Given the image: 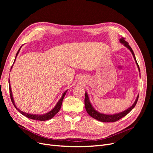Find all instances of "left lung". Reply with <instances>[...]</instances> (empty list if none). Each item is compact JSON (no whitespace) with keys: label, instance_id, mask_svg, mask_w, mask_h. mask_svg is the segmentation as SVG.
<instances>
[{"label":"left lung","instance_id":"8db88e82","mask_svg":"<svg viewBox=\"0 0 153 153\" xmlns=\"http://www.w3.org/2000/svg\"><path fill=\"white\" fill-rule=\"evenodd\" d=\"M125 38H122L120 39V42H121L122 44H123L125 47H127L129 50L131 51V52L133 55V56L134 57V59H135V62L137 65V67L138 68V70L140 71V68H139V66H138V64L137 62V60L135 56V54H134V52L133 50L131 49V48L130 47V46L128 45V43L127 41H126L124 40ZM138 96L139 95H138L137 97V99L135 100V102H134L133 105L130 106L129 108H128L127 110L123 111L122 112H120L116 114H113V115H107V114H101L98 112V111H96L94 108L93 106H92V105L91 104V102L89 101V96H88V94L87 92H85V100H84V102H85V107L86 109L87 112L88 113L90 116H91L92 117H93L94 119L98 120V121H100L101 122H104V123H112V122H115L118 121V120L121 119V118H123V117H124L125 115H126L129 112H131V110L135 107L137 103V101L138 99Z\"/></svg>","mask_w":153,"mask_h":153}]
</instances>
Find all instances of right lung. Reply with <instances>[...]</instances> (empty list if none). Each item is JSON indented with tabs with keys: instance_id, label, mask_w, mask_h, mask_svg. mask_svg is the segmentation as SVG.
<instances>
[{
	"instance_id": "1",
	"label": "right lung",
	"mask_w": 153,
	"mask_h": 153,
	"mask_svg": "<svg viewBox=\"0 0 153 153\" xmlns=\"http://www.w3.org/2000/svg\"><path fill=\"white\" fill-rule=\"evenodd\" d=\"M21 47L20 48V49L18 50V51L17 52L16 55V56L18 55V53H19ZM16 57H15V61H14V62H15ZM12 67H13V66H11V68H12ZM9 87H10V97H11V101H12V103H13V105L15 106V107L16 108V109L18 111H19V112H20V114H22V115H25V116L27 117H28V118L31 119L36 120V121H47V120H49V119H52V117H54V115H55V114H57V113L59 112V110L61 109V105H62V100H63V99H64V97L65 96L66 93V92H67V91H66L65 92H64L62 96V97H61V98L59 100V101L57 102V105H55V107H54L52 110L50 111L49 112H48V113H47V114H43V115H35V114H27V113L22 112V111H21L20 109H18V108L16 107V105H15V101H14V100H13V98L12 91H11V86H10V78H9Z\"/></svg>"
}]
</instances>
